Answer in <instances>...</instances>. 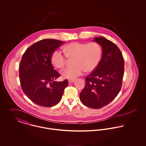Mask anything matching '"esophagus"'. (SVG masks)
Here are the masks:
<instances>
[{
  "mask_svg": "<svg viewBox=\"0 0 146 146\" xmlns=\"http://www.w3.org/2000/svg\"><path fill=\"white\" fill-rule=\"evenodd\" d=\"M68 83H72L75 82V79H68Z\"/></svg>",
  "mask_w": 146,
  "mask_h": 146,
  "instance_id": "34e87169",
  "label": "esophagus"
}]
</instances>
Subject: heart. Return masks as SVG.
I'll list each match as a JSON object with an SVG mask.
<instances>
[{
  "instance_id": "b5f03b06",
  "label": "heart",
  "mask_w": 146,
  "mask_h": 146,
  "mask_svg": "<svg viewBox=\"0 0 146 146\" xmlns=\"http://www.w3.org/2000/svg\"><path fill=\"white\" fill-rule=\"evenodd\" d=\"M62 49L66 57L55 50L51 56L50 62L55 68L61 70L66 65L67 58L74 59L75 66L68 67L62 72L63 78L68 79H75L85 71L90 72L94 71L101 61L103 53L101 45L97 42H72L65 45Z\"/></svg>"
}]
</instances>
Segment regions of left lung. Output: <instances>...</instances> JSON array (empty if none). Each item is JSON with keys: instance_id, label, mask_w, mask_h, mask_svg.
<instances>
[{"instance_id": "left-lung-1", "label": "left lung", "mask_w": 146, "mask_h": 146, "mask_svg": "<svg viewBox=\"0 0 146 146\" xmlns=\"http://www.w3.org/2000/svg\"><path fill=\"white\" fill-rule=\"evenodd\" d=\"M103 50L97 68L85 78L80 94L82 102L88 107L98 109L112 101L120 92L124 73V62L120 50L113 42L96 37Z\"/></svg>"}]
</instances>
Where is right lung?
Instances as JSON below:
<instances>
[{"mask_svg": "<svg viewBox=\"0 0 146 146\" xmlns=\"http://www.w3.org/2000/svg\"><path fill=\"white\" fill-rule=\"evenodd\" d=\"M64 43L56 39H42L29 47L22 56L19 71L21 88L36 104L52 107L58 104L68 85L67 79L54 81L60 75L50 62L53 52Z\"/></svg>", "mask_w": 146, "mask_h": 146, "instance_id": "add662e5", "label": "right lung"}]
</instances>
